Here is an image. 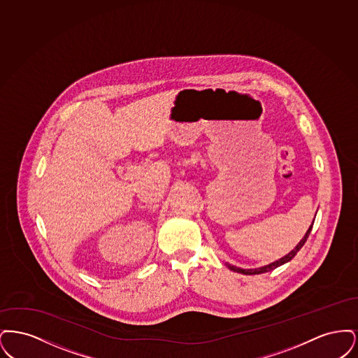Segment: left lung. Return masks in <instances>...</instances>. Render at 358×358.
<instances>
[{
	"mask_svg": "<svg viewBox=\"0 0 358 358\" xmlns=\"http://www.w3.org/2000/svg\"><path fill=\"white\" fill-rule=\"evenodd\" d=\"M313 224H314V220H313ZM313 224L308 227V229H307L305 236H303L302 240L296 244V247H295L292 251H289L287 255L280 257L279 260H275V262L270 263V264H267V266L257 267V268H240V267L232 266V264H229V263H225V264H227V267H228L229 270H232V271H235V273H244V275H257V273H268V271H273V268H276V267H279V266H282V264L287 263V262H289L294 256L296 255V252H298V251L303 247V244L306 243L307 238H308V235H310V232H311V229H313Z\"/></svg>",
	"mask_w": 358,
	"mask_h": 358,
	"instance_id": "left-lung-1",
	"label": "left lung"
}]
</instances>
